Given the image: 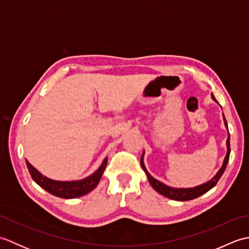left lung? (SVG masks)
I'll use <instances>...</instances> for the list:
<instances>
[{"instance_id": "8db88e82", "label": "left lung", "mask_w": 249, "mask_h": 249, "mask_svg": "<svg viewBox=\"0 0 249 249\" xmlns=\"http://www.w3.org/2000/svg\"><path fill=\"white\" fill-rule=\"evenodd\" d=\"M212 99L214 102H216V99L214 97V95L212 94ZM224 116V122H225V126L226 128L228 129V124H227V121L225 119V115ZM229 156H230V135H229V131H228V138H227V154L224 158V162L223 165H221L220 169L217 171V173L215 174V176L209 179L208 182H205L201 185H198V186H195V187H190V188H176V187H171V186H168V185L161 183L160 181H158V179L153 178L151 174L149 173V171L146 170V168L144 166V161H143V157H144V152L142 153V156H141V160H140V163H141V167L143 169L147 178H149V182L151 184V186L154 188L157 193H160V195L165 196V197L169 198V199H172V200H177V201H188V200H193L200 197L201 195H203L205 193H208L210 189H212L217 182L219 181V178L223 176V173L226 170V167L228 165V161H229Z\"/></svg>"}]
</instances>
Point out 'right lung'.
I'll return each instance as SVG.
<instances>
[{"label": "right lung", "instance_id": "obj_1", "mask_svg": "<svg viewBox=\"0 0 249 249\" xmlns=\"http://www.w3.org/2000/svg\"><path fill=\"white\" fill-rule=\"evenodd\" d=\"M25 162L26 166H28L32 178H33L41 188H44L51 195L56 196V197L64 199H72L89 194L97 186L100 178H102L105 169L107 167L108 157L105 158L102 165H100L97 170L92 173L91 176H89L82 179H77V181H55V179H51L43 176L36 168L31 165L28 160H25Z\"/></svg>", "mask_w": 249, "mask_h": 249}]
</instances>
